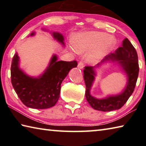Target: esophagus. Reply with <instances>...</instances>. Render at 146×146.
<instances>
[{"mask_svg": "<svg viewBox=\"0 0 146 146\" xmlns=\"http://www.w3.org/2000/svg\"><path fill=\"white\" fill-rule=\"evenodd\" d=\"M84 62L83 61H80L78 64V68H80V69H82L84 68Z\"/></svg>", "mask_w": 146, "mask_h": 146, "instance_id": "34e87169", "label": "esophagus"}]
</instances>
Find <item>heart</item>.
<instances>
[{
  "instance_id": "1",
  "label": "heart",
  "mask_w": 146,
  "mask_h": 146,
  "mask_svg": "<svg viewBox=\"0 0 146 146\" xmlns=\"http://www.w3.org/2000/svg\"><path fill=\"white\" fill-rule=\"evenodd\" d=\"M115 43V39L110 38V35L107 33L89 32L80 35L76 37L75 41V46L78 53H82L90 51L100 45L88 56V60L90 62L94 63L99 60L105 51L114 46Z\"/></svg>"
}]
</instances>
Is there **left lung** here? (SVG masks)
<instances>
[{
    "label": "left lung",
    "instance_id": "obj_1",
    "mask_svg": "<svg viewBox=\"0 0 146 146\" xmlns=\"http://www.w3.org/2000/svg\"><path fill=\"white\" fill-rule=\"evenodd\" d=\"M122 46L118 48L114 53H111L103 59L101 63L106 60H117L119 63L127 76V82L123 92L116 96L109 97L104 99H97L90 95V90L95 80V73L94 68L86 66L84 69V79L86 84V97L90 105L96 110L101 111H110L118 110L122 107L129 99L135 90L137 83L139 65L138 55L135 48L127 38L122 42Z\"/></svg>",
    "mask_w": 146,
    "mask_h": 146
}]
</instances>
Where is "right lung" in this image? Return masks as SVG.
Listing matches in <instances>:
<instances>
[{
  "mask_svg": "<svg viewBox=\"0 0 146 146\" xmlns=\"http://www.w3.org/2000/svg\"><path fill=\"white\" fill-rule=\"evenodd\" d=\"M34 32L31 34L33 35ZM53 37L64 44V37L53 33ZM19 56L14 55L11 66V80L13 87L24 105L33 109H47L55 105L59 97L61 83L69 71L77 66V62L57 61L54 55L45 72L38 78L26 75L19 67Z\"/></svg>",
  "mask_w": 146,
  "mask_h": 146,
  "instance_id": "1",
  "label": "right lung"
}]
</instances>
